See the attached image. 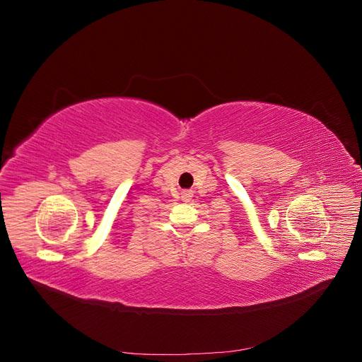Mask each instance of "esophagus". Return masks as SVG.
<instances>
[{
	"instance_id": "esophagus-1",
	"label": "esophagus",
	"mask_w": 362,
	"mask_h": 362,
	"mask_svg": "<svg viewBox=\"0 0 362 362\" xmlns=\"http://www.w3.org/2000/svg\"><path fill=\"white\" fill-rule=\"evenodd\" d=\"M192 198H193V192L192 190H182L181 192V199L184 202H190Z\"/></svg>"
}]
</instances>
